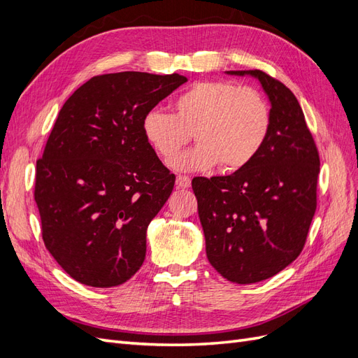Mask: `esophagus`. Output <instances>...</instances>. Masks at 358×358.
<instances>
[{
    "label": "esophagus",
    "instance_id": "34e87169",
    "mask_svg": "<svg viewBox=\"0 0 358 358\" xmlns=\"http://www.w3.org/2000/svg\"><path fill=\"white\" fill-rule=\"evenodd\" d=\"M176 185L179 188H189L191 187V179L188 176H178L176 178Z\"/></svg>",
    "mask_w": 358,
    "mask_h": 358
}]
</instances>
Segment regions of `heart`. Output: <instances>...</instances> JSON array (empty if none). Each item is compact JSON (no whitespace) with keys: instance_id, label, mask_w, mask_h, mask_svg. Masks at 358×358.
<instances>
[{"instance_id":"heart-1","label":"heart","mask_w":358,"mask_h":358,"mask_svg":"<svg viewBox=\"0 0 358 358\" xmlns=\"http://www.w3.org/2000/svg\"><path fill=\"white\" fill-rule=\"evenodd\" d=\"M272 113L262 92L233 82H197L175 100V113L143 116V134L157 154L171 161L194 134L199 143L171 162L180 171L248 166L266 143Z\"/></svg>"}]
</instances>
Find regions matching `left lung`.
Returning <instances> with one entry per match:
<instances>
[{
  "mask_svg": "<svg viewBox=\"0 0 358 358\" xmlns=\"http://www.w3.org/2000/svg\"><path fill=\"white\" fill-rule=\"evenodd\" d=\"M251 76L270 101L272 125L258 155L229 176L194 178L206 255L221 276L255 284L300 255L317 209L320 157L301 107L284 83Z\"/></svg>",
  "mask_w": 358,
  "mask_h": 358,
  "instance_id": "8db88e82",
  "label": "left lung"
}]
</instances>
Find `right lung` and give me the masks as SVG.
Segmentation results:
<instances>
[{
  "instance_id": "add662e5",
  "label": "right lung",
  "mask_w": 358,
  "mask_h": 358,
  "mask_svg": "<svg viewBox=\"0 0 358 358\" xmlns=\"http://www.w3.org/2000/svg\"><path fill=\"white\" fill-rule=\"evenodd\" d=\"M185 76H95L70 99L37 161L34 199L43 241L78 282L121 285L142 267L146 230L175 175L143 134V116Z\"/></svg>"
}]
</instances>
